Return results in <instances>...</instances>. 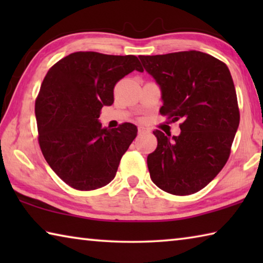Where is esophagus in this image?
<instances>
[{
  "mask_svg": "<svg viewBox=\"0 0 263 263\" xmlns=\"http://www.w3.org/2000/svg\"><path fill=\"white\" fill-rule=\"evenodd\" d=\"M138 132H139V133L149 132V128L148 127H145V126H139V127H138Z\"/></svg>",
  "mask_w": 263,
  "mask_h": 263,
  "instance_id": "obj_1",
  "label": "esophagus"
}]
</instances>
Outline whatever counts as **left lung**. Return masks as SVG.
I'll return each instance as SVG.
<instances>
[{
  "mask_svg": "<svg viewBox=\"0 0 263 263\" xmlns=\"http://www.w3.org/2000/svg\"><path fill=\"white\" fill-rule=\"evenodd\" d=\"M139 59L161 88L160 114L182 119L180 136L172 139L160 130L153 131L158 147L147 157L151 179L169 194L197 193L228 162L239 126L237 92L230 70L222 61L199 51Z\"/></svg>",
  "mask_w": 263,
  "mask_h": 263,
  "instance_id": "left-lung-1",
  "label": "left lung"
}]
</instances>
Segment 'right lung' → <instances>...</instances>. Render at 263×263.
Here are the masks:
<instances>
[{
	"mask_svg": "<svg viewBox=\"0 0 263 263\" xmlns=\"http://www.w3.org/2000/svg\"><path fill=\"white\" fill-rule=\"evenodd\" d=\"M133 70L144 72L135 55L75 52L48 69L35 100L38 142L44 158L66 184L95 190L114 180L138 128L123 123L102 127L114 88Z\"/></svg>",
	"mask_w": 263,
	"mask_h": 263,
	"instance_id": "1",
	"label": "right lung"
}]
</instances>
